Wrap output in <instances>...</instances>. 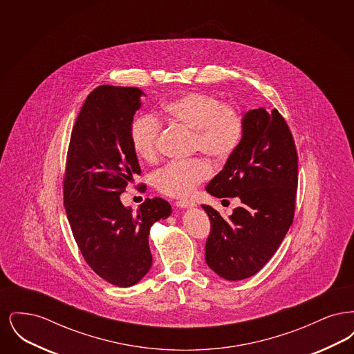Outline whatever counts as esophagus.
<instances>
[{"label": "esophagus", "instance_id": "obj_1", "mask_svg": "<svg viewBox=\"0 0 354 354\" xmlns=\"http://www.w3.org/2000/svg\"><path fill=\"white\" fill-rule=\"evenodd\" d=\"M175 205L179 208H192V207H195V203L191 202V201H178V202H175Z\"/></svg>", "mask_w": 354, "mask_h": 354}]
</instances>
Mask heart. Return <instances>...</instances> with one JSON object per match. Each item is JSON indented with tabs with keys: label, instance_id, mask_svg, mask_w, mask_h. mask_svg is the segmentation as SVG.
<instances>
[{
	"label": "heart",
	"instance_id": "b5f03b06",
	"mask_svg": "<svg viewBox=\"0 0 354 354\" xmlns=\"http://www.w3.org/2000/svg\"><path fill=\"white\" fill-rule=\"evenodd\" d=\"M162 117L194 131V150L202 151L216 162L228 160L239 149L245 123L235 107L223 104L214 94L194 91L169 101ZM162 124L152 115H140L130 124V143L136 156L152 163L159 155ZM211 165L195 158L172 162L153 176L156 188L169 196H189L196 185L211 176Z\"/></svg>",
	"mask_w": 354,
	"mask_h": 354
}]
</instances>
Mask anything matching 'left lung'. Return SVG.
I'll list each match as a JSON object with an SVG mask.
<instances>
[{"label": "left lung", "instance_id": "8db88e82", "mask_svg": "<svg viewBox=\"0 0 354 354\" xmlns=\"http://www.w3.org/2000/svg\"><path fill=\"white\" fill-rule=\"evenodd\" d=\"M244 123L239 149L207 185L212 196H237L240 207L224 219L202 205L211 221L205 261L231 281L251 277L277 251L293 221L299 182L297 150L284 117L261 107L250 110Z\"/></svg>", "mask_w": 354, "mask_h": 354}]
</instances>
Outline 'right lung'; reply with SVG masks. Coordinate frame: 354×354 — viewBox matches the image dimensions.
Listing matches in <instances>:
<instances>
[{
    "label": "right lung",
    "instance_id": "right-lung-1",
    "mask_svg": "<svg viewBox=\"0 0 354 354\" xmlns=\"http://www.w3.org/2000/svg\"><path fill=\"white\" fill-rule=\"evenodd\" d=\"M142 94L109 84L88 94L71 131L64 176L68 224L84 261L117 286H134L150 270V228L171 214L160 198L146 199L136 212L120 202L140 175L129 131Z\"/></svg>",
    "mask_w": 354,
    "mask_h": 354
}]
</instances>
